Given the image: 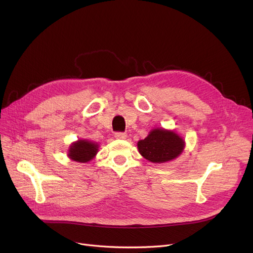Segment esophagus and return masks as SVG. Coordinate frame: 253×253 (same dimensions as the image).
I'll list each match as a JSON object with an SVG mask.
<instances>
[{"label":"esophagus","instance_id":"1","mask_svg":"<svg viewBox=\"0 0 253 253\" xmlns=\"http://www.w3.org/2000/svg\"><path fill=\"white\" fill-rule=\"evenodd\" d=\"M115 137L117 139H125L127 137L126 133H123V132H116L115 133Z\"/></svg>","mask_w":253,"mask_h":253}]
</instances>
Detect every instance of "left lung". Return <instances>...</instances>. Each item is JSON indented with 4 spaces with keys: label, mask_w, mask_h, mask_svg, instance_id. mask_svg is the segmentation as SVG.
I'll use <instances>...</instances> for the list:
<instances>
[{
    "label": "left lung",
    "mask_w": 253,
    "mask_h": 253,
    "mask_svg": "<svg viewBox=\"0 0 253 253\" xmlns=\"http://www.w3.org/2000/svg\"><path fill=\"white\" fill-rule=\"evenodd\" d=\"M185 141L173 130L154 128L137 142L139 154L148 161L161 164L174 160L184 150Z\"/></svg>",
    "instance_id": "left-lung-1"
}]
</instances>
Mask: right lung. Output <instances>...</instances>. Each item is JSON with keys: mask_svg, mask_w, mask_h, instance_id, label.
<instances>
[{"mask_svg": "<svg viewBox=\"0 0 253 253\" xmlns=\"http://www.w3.org/2000/svg\"><path fill=\"white\" fill-rule=\"evenodd\" d=\"M99 144L88 139H78L74 141L68 152V157L71 160L78 163H87L94 159L98 153Z\"/></svg>", "mask_w": 253, "mask_h": 253, "instance_id": "add662e5", "label": "right lung"}]
</instances>
